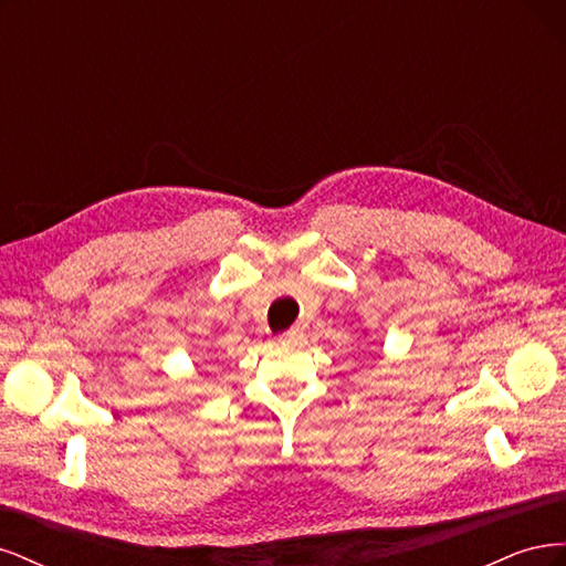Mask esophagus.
<instances>
[{
	"label": "esophagus",
	"mask_w": 566,
	"mask_h": 566,
	"mask_svg": "<svg viewBox=\"0 0 566 566\" xmlns=\"http://www.w3.org/2000/svg\"><path fill=\"white\" fill-rule=\"evenodd\" d=\"M302 337H304V333L300 328H290V331L279 335V342H281V345H285V347H295V345H300Z\"/></svg>",
	"instance_id": "esophagus-1"
}]
</instances>
